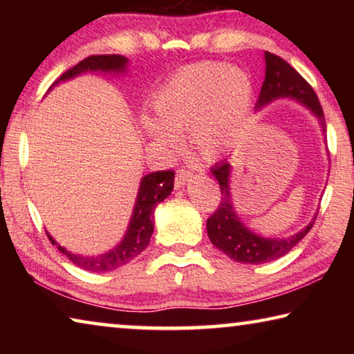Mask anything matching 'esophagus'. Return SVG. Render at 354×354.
I'll use <instances>...</instances> for the list:
<instances>
[{"label": "esophagus", "instance_id": "obj_1", "mask_svg": "<svg viewBox=\"0 0 354 354\" xmlns=\"http://www.w3.org/2000/svg\"><path fill=\"white\" fill-rule=\"evenodd\" d=\"M190 179H192V173L189 170H185V169L179 170L176 173V178H175V187L181 189L183 185H185V183L190 181Z\"/></svg>", "mask_w": 354, "mask_h": 354}]
</instances>
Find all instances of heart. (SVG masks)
Masks as SVG:
<instances>
[{
  "mask_svg": "<svg viewBox=\"0 0 354 354\" xmlns=\"http://www.w3.org/2000/svg\"><path fill=\"white\" fill-rule=\"evenodd\" d=\"M254 84L247 71L223 62L185 65L156 95L154 122H145L147 136L158 145L175 147V136L189 129L194 148L217 158L231 145L248 118Z\"/></svg>",
  "mask_w": 354,
  "mask_h": 354,
  "instance_id": "1",
  "label": "heart"
}]
</instances>
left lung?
<instances>
[{
	"mask_svg": "<svg viewBox=\"0 0 354 354\" xmlns=\"http://www.w3.org/2000/svg\"><path fill=\"white\" fill-rule=\"evenodd\" d=\"M263 57H266V80L262 82L256 109L259 111L279 98L295 100L319 118L322 131L325 133V115L314 88L284 59L268 51H266ZM231 169L232 167L227 159L212 167V175L220 184L221 201L217 211L207 218L206 223L211 242L227 257L241 263H266L286 256L308 234L317 214L308 226L289 237H262L256 234L243 223L234 209L230 190Z\"/></svg>",
	"mask_w": 354,
	"mask_h": 354,
	"instance_id": "obj_1",
	"label": "left lung"
}]
</instances>
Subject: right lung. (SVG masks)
<instances>
[{
  "label": "right lung",
  "instance_id": "1",
  "mask_svg": "<svg viewBox=\"0 0 354 354\" xmlns=\"http://www.w3.org/2000/svg\"><path fill=\"white\" fill-rule=\"evenodd\" d=\"M128 68V59L120 55H100L88 56L81 61L73 68L65 71L51 87L57 86L59 82L68 81L71 77L80 76L88 71H103V73H124ZM173 181H175V171H154L142 178L139 192L134 205L133 215H131L128 230L124 232L117 247L106 251L103 254L97 256H84L68 251L59 245L55 239L46 232L53 245H56L57 250L64 253L68 259L82 270L87 272H112L115 268L123 267L124 263L133 261L136 256H139L143 250L148 247L149 239L154 231V209L159 203H162L167 196L171 194Z\"/></svg>",
  "mask_w": 354,
  "mask_h": 354
}]
</instances>
